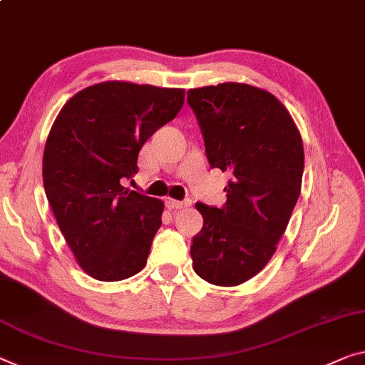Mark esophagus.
I'll return each instance as SVG.
<instances>
[{
	"instance_id": "1",
	"label": "esophagus",
	"mask_w": 365,
	"mask_h": 365,
	"mask_svg": "<svg viewBox=\"0 0 365 365\" xmlns=\"http://www.w3.org/2000/svg\"><path fill=\"white\" fill-rule=\"evenodd\" d=\"M166 207L168 209H173V210H178V209H182V207H189L190 205V200H175V199H166Z\"/></svg>"
}]
</instances>
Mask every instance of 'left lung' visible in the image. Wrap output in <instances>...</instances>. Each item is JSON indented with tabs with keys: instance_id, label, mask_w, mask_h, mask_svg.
Returning <instances> with one entry per match:
<instances>
[{
	"instance_id": "1",
	"label": "left lung",
	"mask_w": 365,
	"mask_h": 365,
	"mask_svg": "<svg viewBox=\"0 0 365 365\" xmlns=\"http://www.w3.org/2000/svg\"><path fill=\"white\" fill-rule=\"evenodd\" d=\"M210 168L233 175L220 209L195 204L204 225L190 257L199 277L233 287L264 267L300 195L304 145L282 103L243 83L187 91Z\"/></svg>"
}]
</instances>
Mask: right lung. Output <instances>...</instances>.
I'll use <instances>...</instances> for the list:
<instances>
[{
    "mask_svg": "<svg viewBox=\"0 0 365 365\" xmlns=\"http://www.w3.org/2000/svg\"><path fill=\"white\" fill-rule=\"evenodd\" d=\"M184 104V89L106 81L75 94L43 150V189L66 243L89 276L114 282L147 264L163 202L128 190L143 143Z\"/></svg>",
    "mask_w": 365,
    "mask_h": 365,
    "instance_id": "obj_1",
    "label": "right lung"
}]
</instances>
